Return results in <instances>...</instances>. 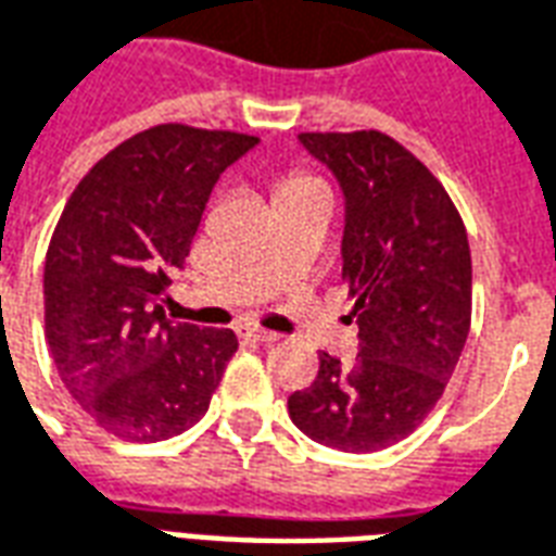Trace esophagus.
<instances>
[{
  "label": "esophagus",
  "instance_id": "esophagus-1",
  "mask_svg": "<svg viewBox=\"0 0 556 556\" xmlns=\"http://www.w3.org/2000/svg\"><path fill=\"white\" fill-rule=\"evenodd\" d=\"M243 337H250L253 342H265V345H270V342H277L279 333H274V330H262V327H247Z\"/></svg>",
  "mask_w": 556,
  "mask_h": 556
}]
</instances>
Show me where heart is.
I'll list each match as a JSON object with an SVG mask.
<instances>
[{"label":"heart","mask_w":556,"mask_h":556,"mask_svg":"<svg viewBox=\"0 0 556 556\" xmlns=\"http://www.w3.org/2000/svg\"><path fill=\"white\" fill-rule=\"evenodd\" d=\"M303 184H318V181H315L313 175H303V172H291L289 178L282 181V190H286V187H303Z\"/></svg>","instance_id":"obj_1"}]
</instances>
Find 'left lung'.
I'll use <instances>...</instances> for the list:
<instances>
[{
  "mask_svg": "<svg viewBox=\"0 0 556 556\" xmlns=\"http://www.w3.org/2000/svg\"><path fill=\"white\" fill-rule=\"evenodd\" d=\"M345 193L342 279L361 351L318 354V375L289 396V417L342 453L408 438L453 378L470 330V247L443 184L381 130L301 134Z\"/></svg>",
  "mask_w": 556,
  "mask_h": 556,
  "instance_id": "1",
  "label": "left lung"
}]
</instances>
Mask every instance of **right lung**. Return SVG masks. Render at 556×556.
Masks as SVG:
<instances>
[{
  "label": "right lung",
  "instance_id": "obj_1",
  "mask_svg": "<svg viewBox=\"0 0 556 556\" xmlns=\"http://www.w3.org/2000/svg\"><path fill=\"white\" fill-rule=\"evenodd\" d=\"M258 139L190 125L148 127L91 166L43 262V333L59 378L101 429L154 443L205 417L238 351L231 330L166 321L219 172Z\"/></svg>",
  "mask_w": 556,
  "mask_h": 556
}]
</instances>
